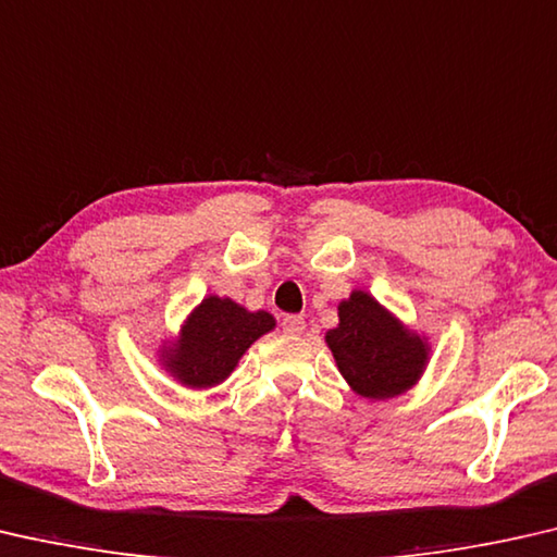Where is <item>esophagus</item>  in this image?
<instances>
[{
	"label": "esophagus",
	"instance_id": "obj_1",
	"mask_svg": "<svg viewBox=\"0 0 557 557\" xmlns=\"http://www.w3.org/2000/svg\"><path fill=\"white\" fill-rule=\"evenodd\" d=\"M281 325H284V333H288V335H300L306 331L304 315H286L284 321H281Z\"/></svg>",
	"mask_w": 557,
	"mask_h": 557
}]
</instances>
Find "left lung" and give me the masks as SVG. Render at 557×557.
Wrapping results in <instances>:
<instances>
[{"label": "left lung", "mask_w": 557, "mask_h": 557, "mask_svg": "<svg viewBox=\"0 0 557 557\" xmlns=\"http://www.w3.org/2000/svg\"><path fill=\"white\" fill-rule=\"evenodd\" d=\"M341 325L327 331L343 377L362 397L387 399L414 385L426 362V345L405 331L375 298L355 290L343 300Z\"/></svg>", "instance_id": "8db88e82"}]
</instances>
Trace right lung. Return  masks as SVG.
I'll return each instance as SVG.
<instances>
[{"mask_svg": "<svg viewBox=\"0 0 557 557\" xmlns=\"http://www.w3.org/2000/svg\"><path fill=\"white\" fill-rule=\"evenodd\" d=\"M273 327L267 311L249 313L230 298L209 296L189 315L182 341L170 350L168 364L189 387L219 385L236 368L253 341Z\"/></svg>", "mask_w": 557, "mask_h": 557, "instance_id": "1", "label": "right lung"}]
</instances>
